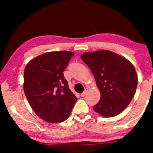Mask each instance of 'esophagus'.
<instances>
[{"instance_id":"1","label":"esophagus","mask_w":153,"mask_h":153,"mask_svg":"<svg viewBox=\"0 0 153 153\" xmlns=\"http://www.w3.org/2000/svg\"><path fill=\"white\" fill-rule=\"evenodd\" d=\"M87 91H88V88H85L84 92L82 93H81V97H84V95H86V92H87Z\"/></svg>"}]
</instances>
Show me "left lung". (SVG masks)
Instances as JSON below:
<instances>
[{"mask_svg": "<svg viewBox=\"0 0 153 153\" xmlns=\"http://www.w3.org/2000/svg\"><path fill=\"white\" fill-rule=\"evenodd\" d=\"M81 58L92 71L101 94L93 110L104 117L122 113L131 102L137 86V74L133 64L108 50L84 53Z\"/></svg>", "mask_w": 153, "mask_h": 153, "instance_id": "left-lung-1", "label": "left lung"}]
</instances>
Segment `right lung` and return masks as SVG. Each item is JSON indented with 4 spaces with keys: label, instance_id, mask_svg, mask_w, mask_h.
<instances>
[{
    "label": "right lung",
    "instance_id": "1",
    "mask_svg": "<svg viewBox=\"0 0 153 153\" xmlns=\"http://www.w3.org/2000/svg\"><path fill=\"white\" fill-rule=\"evenodd\" d=\"M74 55L69 51L47 52L26 65L25 94L34 112L45 122L65 121L77 101L63 75Z\"/></svg>",
    "mask_w": 153,
    "mask_h": 153
}]
</instances>
